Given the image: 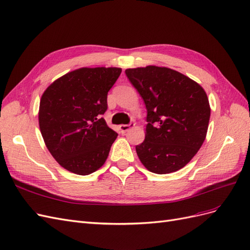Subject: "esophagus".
I'll return each instance as SVG.
<instances>
[{
	"label": "esophagus",
	"mask_w": 250,
	"mask_h": 250,
	"mask_svg": "<svg viewBox=\"0 0 250 250\" xmlns=\"http://www.w3.org/2000/svg\"><path fill=\"white\" fill-rule=\"evenodd\" d=\"M134 126V123H129V124H123V125H120V132L121 133H126L128 130L130 129Z\"/></svg>",
	"instance_id": "esophagus-1"
}]
</instances>
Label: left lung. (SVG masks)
<instances>
[{
  "mask_svg": "<svg viewBox=\"0 0 250 250\" xmlns=\"http://www.w3.org/2000/svg\"><path fill=\"white\" fill-rule=\"evenodd\" d=\"M147 109L146 137L135 146L141 163L156 174L184 168L206 140L210 108L197 82L169 67L127 69Z\"/></svg>",
  "mask_w": 250,
  "mask_h": 250,
  "instance_id": "obj_1",
  "label": "left lung"
}]
</instances>
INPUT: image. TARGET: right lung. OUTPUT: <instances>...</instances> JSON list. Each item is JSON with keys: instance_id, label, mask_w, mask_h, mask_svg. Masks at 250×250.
Returning a JSON list of instances; mask_svg holds the SVG:
<instances>
[{"instance_id": "right-lung-1", "label": "right lung", "mask_w": 250, "mask_h": 250, "mask_svg": "<svg viewBox=\"0 0 250 250\" xmlns=\"http://www.w3.org/2000/svg\"><path fill=\"white\" fill-rule=\"evenodd\" d=\"M120 67H81L44 90L39 122L44 144L56 162L78 175L101 168L118 133L102 118L107 94Z\"/></svg>"}]
</instances>
